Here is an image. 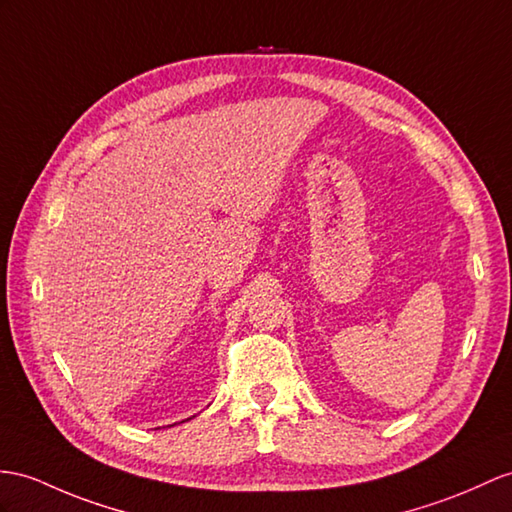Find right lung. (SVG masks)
Returning <instances> with one entry per match:
<instances>
[{"label":"right lung","instance_id":"add662e5","mask_svg":"<svg viewBox=\"0 0 512 512\" xmlns=\"http://www.w3.org/2000/svg\"><path fill=\"white\" fill-rule=\"evenodd\" d=\"M189 419H191V417H189Z\"/></svg>","mask_w":512,"mask_h":512}]
</instances>
